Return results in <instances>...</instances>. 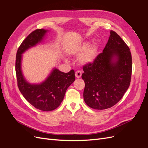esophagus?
<instances>
[{
  "mask_svg": "<svg viewBox=\"0 0 148 148\" xmlns=\"http://www.w3.org/2000/svg\"><path fill=\"white\" fill-rule=\"evenodd\" d=\"M75 77H76V78H79L80 77H82V72L81 71H77L75 72Z\"/></svg>",
  "mask_w": 148,
  "mask_h": 148,
  "instance_id": "obj_1",
  "label": "esophagus"
}]
</instances>
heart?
Masks as SVG:
<instances>
[{
	"label": "heart",
	"mask_w": 148,
	"mask_h": 148,
	"mask_svg": "<svg viewBox=\"0 0 148 148\" xmlns=\"http://www.w3.org/2000/svg\"><path fill=\"white\" fill-rule=\"evenodd\" d=\"M90 44L86 41L79 44L72 52L75 56H79L78 61L82 65L92 64L95 60L97 55V47L95 44L89 46Z\"/></svg>",
	"instance_id": "heart-1"
}]
</instances>
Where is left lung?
<instances>
[{"mask_svg": "<svg viewBox=\"0 0 148 148\" xmlns=\"http://www.w3.org/2000/svg\"><path fill=\"white\" fill-rule=\"evenodd\" d=\"M102 52L92 64L83 66V97L91 108L103 110L122 98L131 82L132 54L128 46L114 31Z\"/></svg>", "mask_w": 148, "mask_h": 148, "instance_id": "8db88e82", "label": "left lung"}]
</instances>
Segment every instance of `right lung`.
Segmentation results:
<instances>
[{
    "label": "right lung",
    "mask_w": 148,
    "mask_h": 148,
    "mask_svg": "<svg viewBox=\"0 0 148 148\" xmlns=\"http://www.w3.org/2000/svg\"><path fill=\"white\" fill-rule=\"evenodd\" d=\"M47 32L44 29H36L22 42L16 53L15 71L18 87L25 99L39 110L51 111L60 106L67 88L75 80V71L71 70L68 73H64L53 69L42 83L30 84L25 79L21 68L22 53L41 42Z\"/></svg>",
    "instance_id": "add662e5"
}]
</instances>
